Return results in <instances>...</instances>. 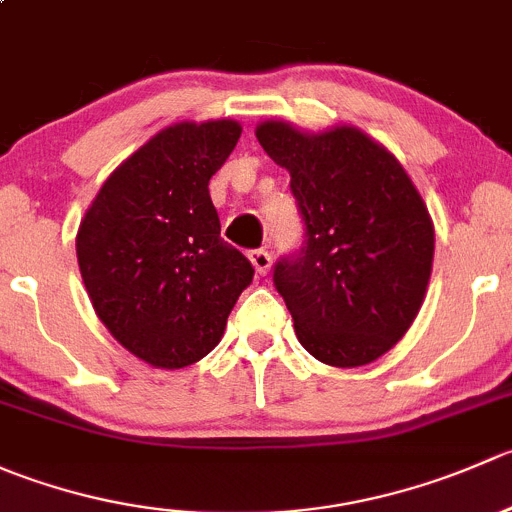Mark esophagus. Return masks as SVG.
Segmentation results:
<instances>
[{
    "label": "esophagus",
    "mask_w": 512,
    "mask_h": 512,
    "mask_svg": "<svg viewBox=\"0 0 512 512\" xmlns=\"http://www.w3.org/2000/svg\"><path fill=\"white\" fill-rule=\"evenodd\" d=\"M250 262L252 267H255V272L260 277H265L267 272H270V265H272V255L267 250H252L250 252Z\"/></svg>",
    "instance_id": "34e87169"
}]
</instances>
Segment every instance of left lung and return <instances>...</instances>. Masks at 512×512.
Here are the masks:
<instances>
[{
    "instance_id": "1",
    "label": "left lung",
    "mask_w": 512,
    "mask_h": 512,
    "mask_svg": "<svg viewBox=\"0 0 512 512\" xmlns=\"http://www.w3.org/2000/svg\"><path fill=\"white\" fill-rule=\"evenodd\" d=\"M289 173L307 242L277 262L275 287L299 344L329 366H364L414 324L433 267V220L389 148L356 126L309 133L270 118L255 128Z\"/></svg>"
}]
</instances>
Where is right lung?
I'll use <instances>...</instances> for the list:
<instances>
[{"label": "right lung", "mask_w": 512, "mask_h": 512, "mask_svg": "<svg viewBox=\"0 0 512 512\" xmlns=\"http://www.w3.org/2000/svg\"><path fill=\"white\" fill-rule=\"evenodd\" d=\"M240 133L232 118L165 126L108 175L76 232L98 319L156 369L213 352L255 275L220 237L208 190Z\"/></svg>", "instance_id": "right-lung-1"}]
</instances>
